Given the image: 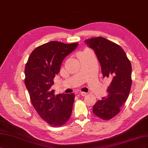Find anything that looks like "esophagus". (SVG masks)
<instances>
[{
  "label": "esophagus",
  "mask_w": 148,
  "mask_h": 148,
  "mask_svg": "<svg viewBox=\"0 0 148 148\" xmlns=\"http://www.w3.org/2000/svg\"><path fill=\"white\" fill-rule=\"evenodd\" d=\"M80 94H81V95L82 96H83V97L86 96V95H87V93H86V92H81V93H80Z\"/></svg>",
  "instance_id": "obj_1"
}]
</instances>
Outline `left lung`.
Wrapping results in <instances>:
<instances>
[{"label": "left lung", "instance_id": "obj_1", "mask_svg": "<svg viewBox=\"0 0 148 148\" xmlns=\"http://www.w3.org/2000/svg\"><path fill=\"white\" fill-rule=\"evenodd\" d=\"M94 50L100 63L103 77L108 78L107 97L99 100L93 107V113L103 120H109L120 112L127 100L132 87V64L120 46L99 36L85 40Z\"/></svg>", "mask_w": 148, "mask_h": 148}]
</instances>
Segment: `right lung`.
Segmentation results:
<instances>
[{
	"label": "right lung",
	"instance_id": "obj_1",
	"mask_svg": "<svg viewBox=\"0 0 148 148\" xmlns=\"http://www.w3.org/2000/svg\"><path fill=\"white\" fill-rule=\"evenodd\" d=\"M78 44L49 41L33 50L25 65V84L31 102L41 119L53 127L64 125L71 115L75 95H55L51 86L62 61Z\"/></svg>",
	"mask_w": 148,
	"mask_h": 148
}]
</instances>
